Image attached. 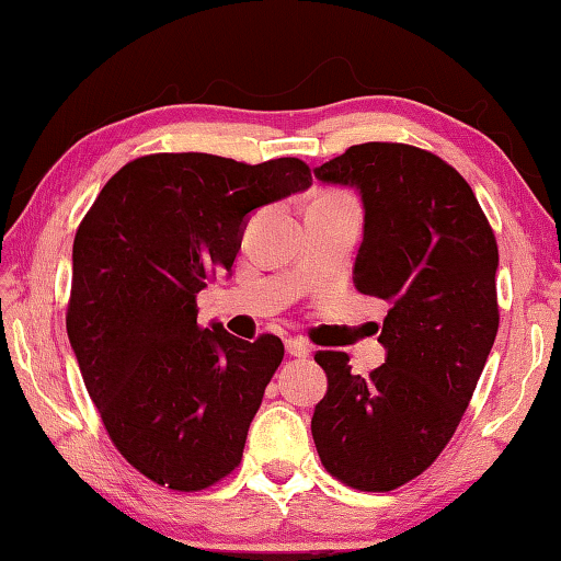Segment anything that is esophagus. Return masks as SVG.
Returning a JSON list of instances; mask_svg holds the SVG:
<instances>
[{"instance_id": "1", "label": "esophagus", "mask_w": 561, "mask_h": 561, "mask_svg": "<svg viewBox=\"0 0 561 561\" xmlns=\"http://www.w3.org/2000/svg\"><path fill=\"white\" fill-rule=\"evenodd\" d=\"M287 351L291 356H299V358H307L311 354L309 344H307V341H301V339H287Z\"/></svg>"}]
</instances>
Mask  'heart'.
Here are the masks:
<instances>
[{"instance_id": "b5f03b06", "label": "heart", "mask_w": 561, "mask_h": 561, "mask_svg": "<svg viewBox=\"0 0 561 561\" xmlns=\"http://www.w3.org/2000/svg\"><path fill=\"white\" fill-rule=\"evenodd\" d=\"M324 197H346V195H341V193H327Z\"/></svg>"}]
</instances>
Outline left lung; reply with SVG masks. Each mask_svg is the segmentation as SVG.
Instances as JSON below:
<instances>
[{
	"label": "left lung",
	"mask_w": 561,
	"mask_h": 561,
	"mask_svg": "<svg viewBox=\"0 0 561 561\" xmlns=\"http://www.w3.org/2000/svg\"><path fill=\"white\" fill-rule=\"evenodd\" d=\"M314 175L360 190L354 284L388 314L386 364L366 378L344 351H317L329 388L311 435L329 474L388 492L435 462L485 368L500 327L497 240L472 187L431 150L360 144Z\"/></svg>",
	"instance_id": "obj_1"
}]
</instances>
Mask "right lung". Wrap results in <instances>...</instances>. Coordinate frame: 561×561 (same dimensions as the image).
I'll use <instances>...</instances> for the list:
<instances>
[{
	"label": "right lung",
	"mask_w": 561,
	"mask_h": 561,
	"mask_svg": "<svg viewBox=\"0 0 561 561\" xmlns=\"http://www.w3.org/2000/svg\"><path fill=\"white\" fill-rule=\"evenodd\" d=\"M309 185L299 158L153 153L83 215L66 331L111 443L156 485L207 490L240 465L284 344L203 329L197 294L232 270L247 215Z\"/></svg>",
	"instance_id": "add662e5"
}]
</instances>
